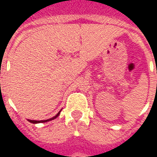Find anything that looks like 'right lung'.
<instances>
[{
	"label": "right lung",
	"instance_id": "add662e5",
	"mask_svg": "<svg viewBox=\"0 0 157 157\" xmlns=\"http://www.w3.org/2000/svg\"><path fill=\"white\" fill-rule=\"evenodd\" d=\"M62 111V110H61ZM61 111L56 115V116H54L53 117H52V118H49V119L47 120H42V121H36V120H30V119H28V121L29 122H30V123H46V122H50V121H52V120H54L55 118H56L57 117L59 116V114H60V112H61Z\"/></svg>",
	"mask_w": 157,
	"mask_h": 157
}]
</instances>
